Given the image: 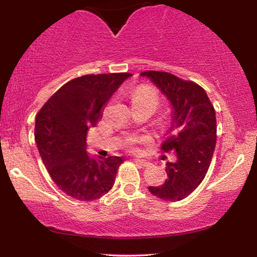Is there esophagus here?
<instances>
[{"label":"esophagus","mask_w":257,"mask_h":257,"mask_svg":"<svg viewBox=\"0 0 257 257\" xmlns=\"http://www.w3.org/2000/svg\"><path fill=\"white\" fill-rule=\"evenodd\" d=\"M135 161L138 165H140V166H143V167H147V166H150V163L147 160H145V159H139V158H136L135 159Z\"/></svg>","instance_id":"obj_1"}]
</instances>
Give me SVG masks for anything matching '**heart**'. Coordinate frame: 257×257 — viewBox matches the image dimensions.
I'll return each mask as SVG.
<instances>
[{
	"mask_svg": "<svg viewBox=\"0 0 257 257\" xmlns=\"http://www.w3.org/2000/svg\"><path fill=\"white\" fill-rule=\"evenodd\" d=\"M131 101H137V103H144V104L150 105V106L152 107V110L154 111L158 107V105H159L160 99H159V94L157 93L156 90L151 89V87H147V86H140L132 91ZM143 140H144L143 137L132 136L127 139V143L126 144H127L128 146L133 147L136 144L143 142Z\"/></svg>",
	"mask_w": 257,
	"mask_h": 257,
	"instance_id": "1",
	"label": "heart"
}]
</instances>
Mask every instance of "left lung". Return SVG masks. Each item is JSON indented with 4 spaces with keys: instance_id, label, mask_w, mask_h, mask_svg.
<instances>
[{
    "instance_id": "8db88e82",
    "label": "left lung",
    "mask_w": 257,
    "mask_h": 257,
    "mask_svg": "<svg viewBox=\"0 0 257 257\" xmlns=\"http://www.w3.org/2000/svg\"><path fill=\"white\" fill-rule=\"evenodd\" d=\"M147 77L172 106L168 138L164 152L174 151L177 159L166 164L164 185L150 186L149 191L166 201H180L205 178L216 144V117L206 91L192 80H184L164 71H145Z\"/></svg>"
}]
</instances>
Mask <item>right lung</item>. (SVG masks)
I'll list each match as a JSON object with an SVG mask.
<instances>
[{
  "instance_id": "add662e5",
  "label": "right lung",
  "mask_w": 257,
  "mask_h": 257,
  "mask_svg": "<svg viewBox=\"0 0 257 257\" xmlns=\"http://www.w3.org/2000/svg\"><path fill=\"white\" fill-rule=\"evenodd\" d=\"M128 72L85 75L56 91L36 115L35 142L44 166L66 195L80 201L99 199L112 188L122 157L92 158L86 133Z\"/></svg>"
}]
</instances>
